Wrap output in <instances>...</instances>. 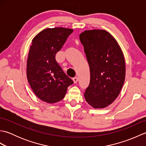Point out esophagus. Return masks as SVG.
<instances>
[{
    "mask_svg": "<svg viewBox=\"0 0 146 146\" xmlns=\"http://www.w3.org/2000/svg\"><path fill=\"white\" fill-rule=\"evenodd\" d=\"M73 82L75 83H76L77 82H78V78H77V77H74V78H73Z\"/></svg>",
    "mask_w": 146,
    "mask_h": 146,
    "instance_id": "obj_1",
    "label": "esophagus"
}]
</instances>
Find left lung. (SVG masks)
<instances>
[{
    "mask_svg": "<svg viewBox=\"0 0 146 146\" xmlns=\"http://www.w3.org/2000/svg\"><path fill=\"white\" fill-rule=\"evenodd\" d=\"M80 39L90 71V83L84 93L85 98L93 108H105L117 98L125 81L122 50L105 30H86L80 34Z\"/></svg>",
    "mask_w": 146,
    "mask_h": 146,
    "instance_id": "1",
    "label": "left lung"
}]
</instances>
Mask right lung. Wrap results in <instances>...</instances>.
<instances>
[{
	"mask_svg": "<svg viewBox=\"0 0 146 146\" xmlns=\"http://www.w3.org/2000/svg\"><path fill=\"white\" fill-rule=\"evenodd\" d=\"M73 31L61 27L44 29L35 36L29 47L27 78L36 97L48 104L61 100L68 86L73 83L55 59Z\"/></svg>",
	"mask_w": 146,
	"mask_h": 146,
	"instance_id": "add662e5",
	"label": "right lung"
}]
</instances>
